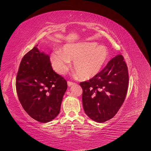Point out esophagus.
<instances>
[{
    "label": "esophagus",
    "instance_id": "esophagus-1",
    "mask_svg": "<svg viewBox=\"0 0 151 151\" xmlns=\"http://www.w3.org/2000/svg\"><path fill=\"white\" fill-rule=\"evenodd\" d=\"M75 83H72V82H71V81H68L67 82V84H68V86H72V85H74Z\"/></svg>",
    "mask_w": 151,
    "mask_h": 151
}]
</instances>
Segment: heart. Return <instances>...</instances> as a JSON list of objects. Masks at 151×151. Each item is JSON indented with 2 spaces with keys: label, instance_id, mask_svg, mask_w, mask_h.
Listing matches in <instances>:
<instances>
[{
  "label": "heart",
  "instance_id": "1",
  "mask_svg": "<svg viewBox=\"0 0 151 151\" xmlns=\"http://www.w3.org/2000/svg\"><path fill=\"white\" fill-rule=\"evenodd\" d=\"M109 56L108 49L96 43L66 44L61 50L54 51L50 61L55 71L65 74L74 60V68L79 78L88 80L96 76L106 63Z\"/></svg>",
  "mask_w": 151,
  "mask_h": 151
}]
</instances>
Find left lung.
Instances as JSON below:
<instances>
[{
    "instance_id": "left-lung-1",
    "label": "left lung",
    "mask_w": 151,
    "mask_h": 151,
    "mask_svg": "<svg viewBox=\"0 0 151 151\" xmlns=\"http://www.w3.org/2000/svg\"><path fill=\"white\" fill-rule=\"evenodd\" d=\"M128 85V68L123 57L118 55L96 76L80 83L86 115L98 123L111 119L125 101Z\"/></svg>"
}]
</instances>
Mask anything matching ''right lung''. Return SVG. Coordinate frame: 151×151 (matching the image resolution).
Returning a JSON list of instances; mask_svg holds the SVG:
<instances>
[{
  "label": "right lung",
  "instance_id": "right-lung-1",
  "mask_svg": "<svg viewBox=\"0 0 151 151\" xmlns=\"http://www.w3.org/2000/svg\"><path fill=\"white\" fill-rule=\"evenodd\" d=\"M37 46L22 58L16 77V91L26 112L36 121L47 123L60 113L67 83L53 71L49 55L39 51Z\"/></svg>",
  "mask_w": 151,
  "mask_h": 151
}]
</instances>
